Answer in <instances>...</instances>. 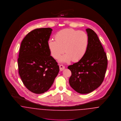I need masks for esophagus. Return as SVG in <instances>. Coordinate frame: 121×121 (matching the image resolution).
Instances as JSON below:
<instances>
[{
  "label": "esophagus",
  "instance_id": "34e87169",
  "mask_svg": "<svg viewBox=\"0 0 121 121\" xmlns=\"http://www.w3.org/2000/svg\"><path fill=\"white\" fill-rule=\"evenodd\" d=\"M59 69H60V71H63L64 69H65V67L62 65H60L59 66Z\"/></svg>",
  "mask_w": 121,
  "mask_h": 121
}]
</instances>
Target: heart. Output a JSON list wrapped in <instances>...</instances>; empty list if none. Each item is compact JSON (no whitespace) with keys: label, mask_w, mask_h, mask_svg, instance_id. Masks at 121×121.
<instances>
[{"label":"heart","mask_w":121,"mask_h":121,"mask_svg":"<svg viewBox=\"0 0 121 121\" xmlns=\"http://www.w3.org/2000/svg\"><path fill=\"white\" fill-rule=\"evenodd\" d=\"M56 40L48 41V45L52 57L57 58L65 51L66 53L59 58L61 62H78L86 52L88 38L86 33L72 29H62L56 34Z\"/></svg>","instance_id":"obj_1"}]
</instances>
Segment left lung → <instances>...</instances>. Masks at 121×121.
Listing matches in <instances>:
<instances>
[{
	"label": "left lung",
	"mask_w": 121,
	"mask_h": 121,
	"mask_svg": "<svg viewBox=\"0 0 121 121\" xmlns=\"http://www.w3.org/2000/svg\"><path fill=\"white\" fill-rule=\"evenodd\" d=\"M88 38L86 52L78 62L69 66L71 71L69 83L75 91L87 94L102 83L108 65L106 53L96 33L86 29Z\"/></svg>",
	"instance_id": "left-lung-1"
}]
</instances>
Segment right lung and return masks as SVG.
<instances>
[{"label":"right lung","mask_w":121,"mask_h":121,"mask_svg":"<svg viewBox=\"0 0 121 121\" xmlns=\"http://www.w3.org/2000/svg\"><path fill=\"white\" fill-rule=\"evenodd\" d=\"M52 30L50 28L35 29L21 43L17 60L18 73L25 86L36 94L47 92L59 71L48 45Z\"/></svg>","instance_id":"1"}]
</instances>
